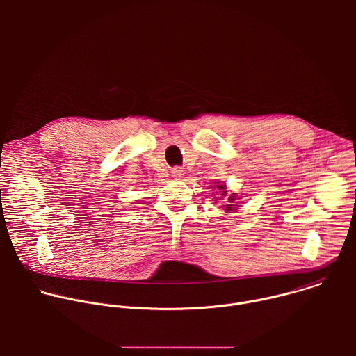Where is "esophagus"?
Returning a JSON list of instances; mask_svg holds the SVG:
<instances>
[{
  "mask_svg": "<svg viewBox=\"0 0 356 356\" xmlns=\"http://www.w3.org/2000/svg\"><path fill=\"white\" fill-rule=\"evenodd\" d=\"M172 173H173V176H175V177H181L183 170H181L180 168H176V169H173V172H172Z\"/></svg>",
  "mask_w": 356,
  "mask_h": 356,
  "instance_id": "esophagus-1",
  "label": "esophagus"
}]
</instances>
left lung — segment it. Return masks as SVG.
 I'll return each mask as SVG.
<instances>
[{
    "mask_svg": "<svg viewBox=\"0 0 356 356\" xmlns=\"http://www.w3.org/2000/svg\"><path fill=\"white\" fill-rule=\"evenodd\" d=\"M217 188L222 191V195H227V190H225V187H224V186H217ZM234 194H235V193H234ZM234 194H232L231 197H228L229 202H234V201H235V195H234ZM225 210H227V211H232V210H234V204H228Z\"/></svg>",
    "mask_w": 356,
    "mask_h": 356,
    "instance_id": "obj_1",
    "label": "left lung"
}]
</instances>
